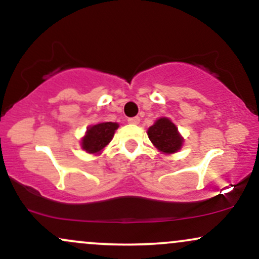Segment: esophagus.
I'll return each mask as SVG.
<instances>
[{
	"instance_id": "1",
	"label": "esophagus",
	"mask_w": 259,
	"mask_h": 259,
	"mask_svg": "<svg viewBox=\"0 0 259 259\" xmlns=\"http://www.w3.org/2000/svg\"><path fill=\"white\" fill-rule=\"evenodd\" d=\"M127 121H129L130 124H139L140 123V118L139 117L129 118V119H127Z\"/></svg>"
}]
</instances>
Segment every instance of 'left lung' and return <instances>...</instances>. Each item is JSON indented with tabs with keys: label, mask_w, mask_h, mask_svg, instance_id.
<instances>
[{
	"label": "left lung",
	"mask_w": 259,
	"mask_h": 259,
	"mask_svg": "<svg viewBox=\"0 0 259 259\" xmlns=\"http://www.w3.org/2000/svg\"><path fill=\"white\" fill-rule=\"evenodd\" d=\"M147 135L156 148L164 154L178 152L183 146L184 139L181 138L175 124L168 118H159L156 120L152 126L148 127Z\"/></svg>",
	"instance_id": "1"
}]
</instances>
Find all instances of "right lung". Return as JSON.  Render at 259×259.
Instances as JSON below:
<instances>
[{
    "instance_id": "right-lung-1",
    "label": "right lung",
    "mask_w": 259,
    "mask_h": 259,
    "mask_svg": "<svg viewBox=\"0 0 259 259\" xmlns=\"http://www.w3.org/2000/svg\"><path fill=\"white\" fill-rule=\"evenodd\" d=\"M118 126V123L112 121H105L90 126L81 139V148L88 153H100L111 142Z\"/></svg>"
}]
</instances>
